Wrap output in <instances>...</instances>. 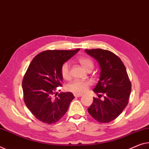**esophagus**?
Segmentation results:
<instances>
[{
	"label": "esophagus",
	"instance_id": "esophagus-1",
	"mask_svg": "<svg viewBox=\"0 0 149 149\" xmlns=\"http://www.w3.org/2000/svg\"><path fill=\"white\" fill-rule=\"evenodd\" d=\"M73 95H74L75 97H81V96L82 95V94H81V93H73Z\"/></svg>",
	"mask_w": 149,
	"mask_h": 149
}]
</instances>
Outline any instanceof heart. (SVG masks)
Segmentation results:
<instances>
[{
    "label": "heart",
    "instance_id": "obj_1",
    "mask_svg": "<svg viewBox=\"0 0 149 149\" xmlns=\"http://www.w3.org/2000/svg\"><path fill=\"white\" fill-rule=\"evenodd\" d=\"M78 61L84 69L91 70L94 67V62L91 58L87 56H80L78 58ZM61 76L65 80H69L70 78V65L68 62L64 63L61 68ZM91 85V82L88 81H79L74 80L67 86V88L68 91L74 93H82L88 88Z\"/></svg>",
    "mask_w": 149,
    "mask_h": 149
}]
</instances>
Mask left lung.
<instances>
[{
	"label": "left lung",
	"mask_w": 149,
	"mask_h": 149,
	"mask_svg": "<svg viewBox=\"0 0 149 149\" xmlns=\"http://www.w3.org/2000/svg\"><path fill=\"white\" fill-rule=\"evenodd\" d=\"M95 58L100 68V79L93 89L104 99L93 97L88 111L93 118L101 123L111 122L120 115L129 102L131 82L120 58L107 50L86 49Z\"/></svg>",
	"instance_id": "obj_1"
}]
</instances>
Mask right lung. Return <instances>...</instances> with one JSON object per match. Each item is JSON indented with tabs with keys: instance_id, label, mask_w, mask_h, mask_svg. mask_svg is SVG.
Masks as SVG:
<instances>
[{
	"instance_id": "1",
	"label": "right lung",
	"mask_w": 149,
	"mask_h": 149,
	"mask_svg": "<svg viewBox=\"0 0 149 149\" xmlns=\"http://www.w3.org/2000/svg\"><path fill=\"white\" fill-rule=\"evenodd\" d=\"M79 50H48L38 54L30 63L22 83L24 101L41 122L56 123L67 113L74 99L72 93H61L56 97L55 91L56 87L62 86V65Z\"/></svg>"
}]
</instances>
